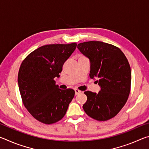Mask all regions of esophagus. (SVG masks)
<instances>
[{
    "mask_svg": "<svg viewBox=\"0 0 149 149\" xmlns=\"http://www.w3.org/2000/svg\"><path fill=\"white\" fill-rule=\"evenodd\" d=\"M80 93H81V91L78 90V89H75V95H77Z\"/></svg>",
    "mask_w": 149,
    "mask_h": 149,
    "instance_id": "obj_1",
    "label": "esophagus"
}]
</instances>
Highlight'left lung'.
Instances as JSON below:
<instances>
[{"label":"left lung","mask_w":149,"mask_h":149,"mask_svg":"<svg viewBox=\"0 0 149 149\" xmlns=\"http://www.w3.org/2000/svg\"><path fill=\"white\" fill-rule=\"evenodd\" d=\"M78 49L90 61L91 79L100 87L97 93L87 91L83 105L85 113L98 121H107L118 114L127 102L132 74L127 59L119 48L101 41L78 44Z\"/></svg>","instance_id":"left-lung-1"}]
</instances>
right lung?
<instances>
[{"label": "right lung", "mask_w": 149, "mask_h": 149, "mask_svg": "<svg viewBox=\"0 0 149 149\" xmlns=\"http://www.w3.org/2000/svg\"><path fill=\"white\" fill-rule=\"evenodd\" d=\"M77 47L47 45L30 53L20 65L17 83L25 107L35 119L45 124L58 122L64 116L74 97L72 89L62 90L54 80Z\"/></svg>", "instance_id": "right-lung-1"}]
</instances>
